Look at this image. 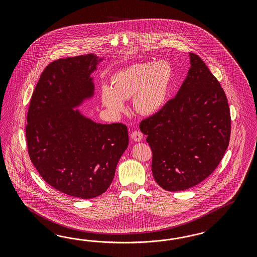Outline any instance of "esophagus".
Segmentation results:
<instances>
[{
    "label": "esophagus",
    "mask_w": 257,
    "mask_h": 257,
    "mask_svg": "<svg viewBox=\"0 0 257 257\" xmlns=\"http://www.w3.org/2000/svg\"><path fill=\"white\" fill-rule=\"evenodd\" d=\"M131 139L136 142H140L143 139V134L140 131H134L131 134Z\"/></svg>",
    "instance_id": "obj_1"
}]
</instances>
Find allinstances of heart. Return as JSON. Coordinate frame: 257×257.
Returning <instances> with one entry per match:
<instances>
[{
  "label": "heart",
  "instance_id": "1",
  "mask_svg": "<svg viewBox=\"0 0 257 257\" xmlns=\"http://www.w3.org/2000/svg\"><path fill=\"white\" fill-rule=\"evenodd\" d=\"M172 69L164 60L135 64L116 72L111 86L102 84L101 100L110 114L118 115L125 109V100L133 96L135 110L144 116L161 111L171 89Z\"/></svg>",
  "mask_w": 257,
  "mask_h": 257
}]
</instances>
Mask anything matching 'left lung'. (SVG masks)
<instances>
[{
	"mask_svg": "<svg viewBox=\"0 0 257 257\" xmlns=\"http://www.w3.org/2000/svg\"><path fill=\"white\" fill-rule=\"evenodd\" d=\"M190 69L175 98L140 122L153 152L160 187L181 191L206 179L224 156L231 133L225 93L202 59L189 53Z\"/></svg>",
	"mask_w": 257,
	"mask_h": 257,
	"instance_id": "left-lung-1",
	"label": "left lung"
}]
</instances>
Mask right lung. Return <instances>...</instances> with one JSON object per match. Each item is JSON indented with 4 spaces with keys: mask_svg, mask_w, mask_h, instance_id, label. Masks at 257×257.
Returning <instances> with one entry per match:
<instances>
[{
    "mask_svg": "<svg viewBox=\"0 0 257 257\" xmlns=\"http://www.w3.org/2000/svg\"><path fill=\"white\" fill-rule=\"evenodd\" d=\"M102 60L87 54L48 65L27 114L25 132L34 166L51 187L80 199L107 190L129 143L124 124L98 123L78 109L93 98L92 73Z\"/></svg>",
    "mask_w": 257,
    "mask_h": 257,
    "instance_id": "right-lung-1",
    "label": "right lung"
}]
</instances>
